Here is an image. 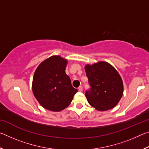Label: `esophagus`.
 I'll list each match as a JSON object with an SVG mask.
<instances>
[{
	"label": "esophagus",
	"mask_w": 149,
	"mask_h": 149,
	"mask_svg": "<svg viewBox=\"0 0 149 149\" xmlns=\"http://www.w3.org/2000/svg\"><path fill=\"white\" fill-rule=\"evenodd\" d=\"M78 91H79V92H82L83 91V87L81 86H80L79 88H78Z\"/></svg>",
	"instance_id": "34e87169"
}]
</instances>
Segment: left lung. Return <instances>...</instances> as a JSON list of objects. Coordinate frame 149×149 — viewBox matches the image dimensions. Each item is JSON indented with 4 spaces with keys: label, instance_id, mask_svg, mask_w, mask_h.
Wrapping results in <instances>:
<instances>
[{
    "label": "left lung",
    "instance_id": "8db88e82",
    "mask_svg": "<svg viewBox=\"0 0 149 149\" xmlns=\"http://www.w3.org/2000/svg\"><path fill=\"white\" fill-rule=\"evenodd\" d=\"M85 70L91 86L85 92L89 104L99 111L115 107L123 93V81L117 70L106 62L87 64Z\"/></svg>",
    "mask_w": 149,
    "mask_h": 149
}]
</instances>
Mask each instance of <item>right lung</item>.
Here are the masks:
<instances>
[{
	"label": "right lung",
	"instance_id": "right-lung-1",
	"mask_svg": "<svg viewBox=\"0 0 149 149\" xmlns=\"http://www.w3.org/2000/svg\"><path fill=\"white\" fill-rule=\"evenodd\" d=\"M68 61L60 56H52L39 65L33 78L35 97L45 109L60 112L68 107L77 92L65 74Z\"/></svg>",
	"mask_w": 149,
	"mask_h": 149
}]
</instances>
